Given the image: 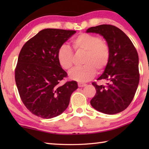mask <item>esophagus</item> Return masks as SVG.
Returning <instances> with one entry per match:
<instances>
[{"mask_svg":"<svg viewBox=\"0 0 149 149\" xmlns=\"http://www.w3.org/2000/svg\"><path fill=\"white\" fill-rule=\"evenodd\" d=\"M87 84H81V83H78V86H79V87H85L86 86Z\"/></svg>","mask_w":149,"mask_h":149,"instance_id":"obj_1","label":"esophagus"}]
</instances>
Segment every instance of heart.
<instances>
[{
	"mask_svg": "<svg viewBox=\"0 0 149 149\" xmlns=\"http://www.w3.org/2000/svg\"><path fill=\"white\" fill-rule=\"evenodd\" d=\"M72 46L76 51L86 52L82 67L75 68L69 72L72 79L86 81L91 79L96 69L102 70L107 65L110 58V49L106 42L97 35L81 33L72 40ZM58 60L65 70L71 69L74 63V53L69 46L63 45L58 52Z\"/></svg>",
	"mask_w": 149,
	"mask_h": 149,
	"instance_id": "b5f03b06",
	"label": "heart"
}]
</instances>
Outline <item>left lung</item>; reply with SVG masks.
<instances>
[{
	"instance_id": "obj_1",
	"label": "left lung",
	"mask_w": 149,
	"mask_h": 149,
	"mask_svg": "<svg viewBox=\"0 0 149 149\" xmlns=\"http://www.w3.org/2000/svg\"><path fill=\"white\" fill-rule=\"evenodd\" d=\"M104 37L110 49V58L99 80L107 81V85L93 83L97 92L91 100L99 112L115 114L122 112L132 102L139 82V56L129 37L112 25L103 24L88 29Z\"/></svg>"
}]
</instances>
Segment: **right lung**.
Segmentation results:
<instances>
[{"label":"right lung","mask_w":149,"mask_h":149,"mask_svg":"<svg viewBox=\"0 0 149 149\" xmlns=\"http://www.w3.org/2000/svg\"><path fill=\"white\" fill-rule=\"evenodd\" d=\"M73 30L45 29L22 47L15 70V80L22 102L32 114L50 119L68 107L75 81H60L67 76L58 60L60 47L75 34Z\"/></svg>","instance_id":"right-lung-1"}]
</instances>
